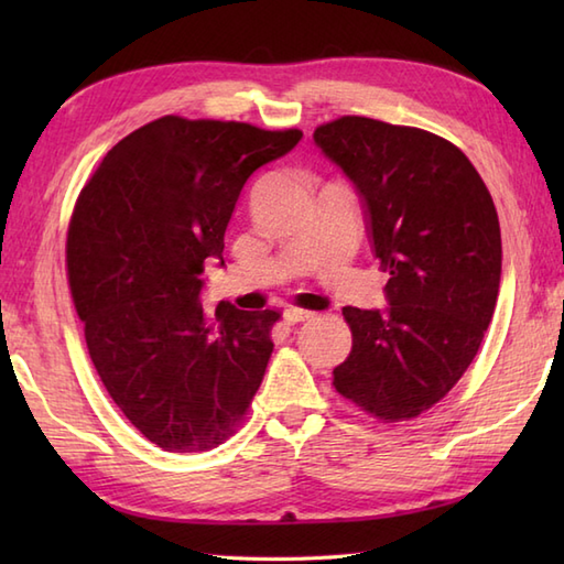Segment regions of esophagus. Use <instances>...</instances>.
<instances>
[{
  "mask_svg": "<svg viewBox=\"0 0 564 564\" xmlns=\"http://www.w3.org/2000/svg\"><path fill=\"white\" fill-rule=\"evenodd\" d=\"M313 315L315 313H307V310H297V307H289L283 313V319L289 322V325H297V322H307V319H313Z\"/></svg>",
  "mask_w": 564,
  "mask_h": 564,
  "instance_id": "esophagus-1",
  "label": "esophagus"
}]
</instances>
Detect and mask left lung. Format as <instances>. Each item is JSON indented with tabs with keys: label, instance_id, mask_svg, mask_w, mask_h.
<instances>
[{
	"label": "left lung",
	"instance_id": "1",
	"mask_svg": "<svg viewBox=\"0 0 564 564\" xmlns=\"http://www.w3.org/2000/svg\"><path fill=\"white\" fill-rule=\"evenodd\" d=\"M315 145L354 184L386 310L344 307L354 346L334 388L388 422L412 419L460 380L492 322L501 279L495 200L465 154L434 133L344 116Z\"/></svg>",
	"mask_w": 564,
	"mask_h": 564
}]
</instances>
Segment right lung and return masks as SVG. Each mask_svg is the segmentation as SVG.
<instances>
[{
  "label": "right lung",
  "mask_w": 564,
  "mask_h": 564,
  "mask_svg": "<svg viewBox=\"0 0 564 564\" xmlns=\"http://www.w3.org/2000/svg\"><path fill=\"white\" fill-rule=\"evenodd\" d=\"M301 130L164 116L123 138L82 188L67 273L91 364L118 410L170 453L232 434L273 351L275 310L203 313V269L223 261L247 178Z\"/></svg>",
  "instance_id": "1"
}]
</instances>
